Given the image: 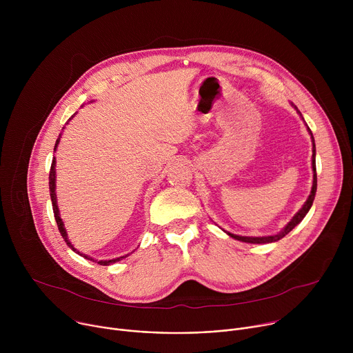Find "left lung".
Masks as SVG:
<instances>
[{"mask_svg": "<svg viewBox=\"0 0 353 353\" xmlns=\"http://www.w3.org/2000/svg\"><path fill=\"white\" fill-rule=\"evenodd\" d=\"M296 108V106H294ZM297 109V108H296ZM299 112V110H297ZM300 113V112H299ZM301 116V114H300ZM310 131V128H309ZM312 134V131H310ZM312 138H313V134H312ZM313 187H312V192L307 198V201L305 203L303 208H301L294 216L293 219L285 226V229L282 232H279L278 234H274V236H263V237H248V236H237V234H232V233H228L230 237L236 239V240H240V241H244V243H253V244H263V243H272V241H276L279 239H282L283 236H286L296 225H299L301 222V219H303L306 216V214L309 212V210L312 208L313 205V201H314V196H316V191H317V173H316V145H314V138H313Z\"/></svg>", "mask_w": 353, "mask_h": 353, "instance_id": "8db88e82", "label": "left lung"}]
</instances>
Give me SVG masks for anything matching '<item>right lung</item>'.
<instances>
[{
	"label": "right lung",
	"mask_w": 353,
	"mask_h": 353,
	"mask_svg": "<svg viewBox=\"0 0 353 353\" xmlns=\"http://www.w3.org/2000/svg\"><path fill=\"white\" fill-rule=\"evenodd\" d=\"M75 114H72L71 116V119L74 117ZM70 119V120H71ZM60 137H61V134L59 135V138H57V141H56V148H57V145H59V142H60ZM56 148H54V150H56ZM48 185H50V196H52V204H53V212H54V218H56V222H57V226H59V230H60V233H61V236H63V239L65 240V243H67V245L68 247H71L72 248V251H75V253H78L79 256H82V257H85L86 260H90V261H96V260H93L92 257H89V256H85V254H81L79 251L70 243V240H68V236H67V232H65V229H64V223H63V219L60 218V211H59V207H57V196H56V158H53V162H52V168H50V176H48ZM127 256H124V257H119V259H114V260H100V261H97V264H100V265H110V264H113V263H117V261H120L121 259H125Z\"/></svg>",
	"instance_id": "right-lung-1"
}]
</instances>
